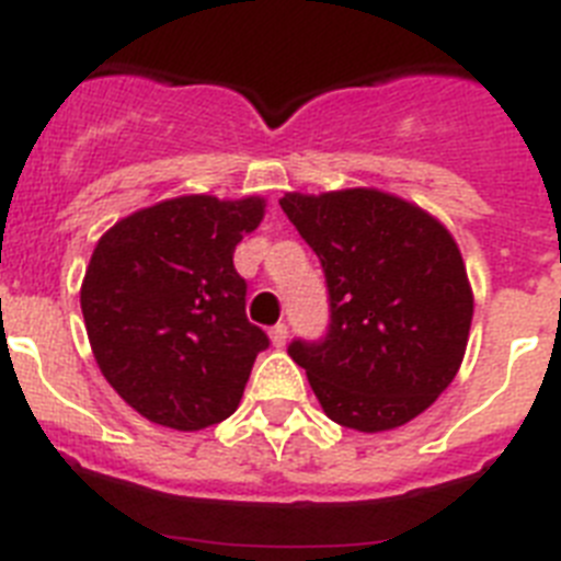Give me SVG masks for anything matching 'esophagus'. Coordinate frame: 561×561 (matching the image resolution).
<instances>
[{
  "instance_id": "esophagus-1",
  "label": "esophagus",
  "mask_w": 561,
  "mask_h": 561,
  "mask_svg": "<svg viewBox=\"0 0 561 561\" xmlns=\"http://www.w3.org/2000/svg\"><path fill=\"white\" fill-rule=\"evenodd\" d=\"M271 341H274V347H285V344H287V324H285V321H279V324H274V328H271Z\"/></svg>"
}]
</instances>
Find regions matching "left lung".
<instances>
[{"label": "left lung", "instance_id": "8db88e82", "mask_svg": "<svg viewBox=\"0 0 561 561\" xmlns=\"http://www.w3.org/2000/svg\"><path fill=\"white\" fill-rule=\"evenodd\" d=\"M282 211L319 256L328 330L287 355L330 421L358 432L403 426L457 375L469 341L471 287L451 233L392 194L347 188L285 194Z\"/></svg>", "mask_w": 561, "mask_h": 561}]
</instances>
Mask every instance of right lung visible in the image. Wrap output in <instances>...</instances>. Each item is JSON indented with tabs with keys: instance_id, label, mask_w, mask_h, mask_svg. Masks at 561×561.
<instances>
[{
	"instance_id": "right-lung-1",
	"label": "right lung",
	"mask_w": 561,
	"mask_h": 561,
	"mask_svg": "<svg viewBox=\"0 0 561 561\" xmlns=\"http://www.w3.org/2000/svg\"><path fill=\"white\" fill-rule=\"evenodd\" d=\"M260 197L165 199L104 233L81 285V313L101 373L135 412L194 432L240 407L271 339L245 316L233 267Z\"/></svg>"
}]
</instances>
